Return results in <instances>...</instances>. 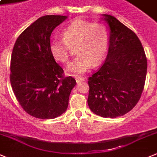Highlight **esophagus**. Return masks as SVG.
I'll list each match as a JSON object with an SVG mask.
<instances>
[{
  "label": "esophagus",
  "mask_w": 157,
  "mask_h": 157,
  "mask_svg": "<svg viewBox=\"0 0 157 157\" xmlns=\"http://www.w3.org/2000/svg\"><path fill=\"white\" fill-rule=\"evenodd\" d=\"M75 80H76V82H77V83H78V82H83L85 79L82 77H77L75 78Z\"/></svg>",
  "instance_id": "1"
}]
</instances>
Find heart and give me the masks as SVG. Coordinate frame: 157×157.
<instances>
[{
	"label": "heart",
	"mask_w": 157,
	"mask_h": 157,
	"mask_svg": "<svg viewBox=\"0 0 157 157\" xmlns=\"http://www.w3.org/2000/svg\"><path fill=\"white\" fill-rule=\"evenodd\" d=\"M63 38L50 40V51L55 61L67 64L72 48L78 54L68 64L67 71L71 75L84 74L92 64L98 65L107 54L110 33L107 25L82 19H75L62 32Z\"/></svg>",
	"instance_id": "obj_1"
}]
</instances>
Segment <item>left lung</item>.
I'll list each match as a JSON object with an SVG mask.
<instances>
[{
    "label": "left lung",
    "instance_id": "8db88e82",
    "mask_svg": "<svg viewBox=\"0 0 157 157\" xmlns=\"http://www.w3.org/2000/svg\"><path fill=\"white\" fill-rule=\"evenodd\" d=\"M110 26L107 58L89 77L88 105L103 117H121L134 108L141 98L147 72V59L134 32L113 16L104 15Z\"/></svg>",
    "mask_w": 157,
    "mask_h": 157
}]
</instances>
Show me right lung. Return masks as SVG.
Returning <instances> with one entry per match:
<instances>
[{"label":"right lung","mask_w":157,"mask_h":157,"mask_svg":"<svg viewBox=\"0 0 157 157\" xmlns=\"http://www.w3.org/2000/svg\"><path fill=\"white\" fill-rule=\"evenodd\" d=\"M66 18L56 15L40 17L20 34L13 47L12 90L23 110L36 118L53 119L65 112L76 84L71 76L64 77L50 51V35Z\"/></svg>","instance_id":"add662e5"}]
</instances>
